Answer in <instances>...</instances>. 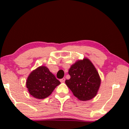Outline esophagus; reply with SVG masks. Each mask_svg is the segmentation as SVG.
Returning <instances> with one entry per match:
<instances>
[{
	"label": "esophagus",
	"instance_id": "1",
	"mask_svg": "<svg viewBox=\"0 0 129 129\" xmlns=\"http://www.w3.org/2000/svg\"><path fill=\"white\" fill-rule=\"evenodd\" d=\"M65 81H66V78H62V79H61L60 80V82H62H62H65Z\"/></svg>",
	"mask_w": 129,
	"mask_h": 129
}]
</instances>
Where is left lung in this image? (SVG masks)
<instances>
[{"label":"left lung","mask_w":129,"mask_h":129,"mask_svg":"<svg viewBox=\"0 0 129 129\" xmlns=\"http://www.w3.org/2000/svg\"><path fill=\"white\" fill-rule=\"evenodd\" d=\"M70 79L66 84L75 96L81 101H88L96 96L101 79L98 72L89 59L77 60L69 69Z\"/></svg>","instance_id":"1"}]
</instances>
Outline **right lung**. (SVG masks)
<instances>
[{
	"label": "right lung",
	"instance_id": "1",
	"mask_svg": "<svg viewBox=\"0 0 129 129\" xmlns=\"http://www.w3.org/2000/svg\"><path fill=\"white\" fill-rule=\"evenodd\" d=\"M60 84L46 66H39L28 76L26 87L29 94L36 99L49 96L54 88Z\"/></svg>",
	"mask_w": 129,
	"mask_h": 129
}]
</instances>
